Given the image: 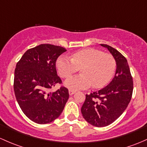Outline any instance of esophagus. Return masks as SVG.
I'll use <instances>...</instances> for the list:
<instances>
[{
	"instance_id": "obj_1",
	"label": "esophagus",
	"mask_w": 147,
	"mask_h": 147,
	"mask_svg": "<svg viewBox=\"0 0 147 147\" xmlns=\"http://www.w3.org/2000/svg\"><path fill=\"white\" fill-rule=\"evenodd\" d=\"M75 91L70 90V89H69V95H70V96L73 95V94H75Z\"/></svg>"
}]
</instances>
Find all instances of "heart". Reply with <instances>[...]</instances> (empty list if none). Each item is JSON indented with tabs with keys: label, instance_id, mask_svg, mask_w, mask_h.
<instances>
[{
	"label": "heart",
	"instance_id": "heart-1",
	"mask_svg": "<svg viewBox=\"0 0 147 147\" xmlns=\"http://www.w3.org/2000/svg\"><path fill=\"white\" fill-rule=\"evenodd\" d=\"M56 67L63 78H67L80 68L81 74L69 78L64 85L72 91L84 89L91 85L99 89L108 84L113 75L115 61L109 53L95 49H82L72 57L61 56L57 60Z\"/></svg>",
	"mask_w": 147,
	"mask_h": 147
}]
</instances>
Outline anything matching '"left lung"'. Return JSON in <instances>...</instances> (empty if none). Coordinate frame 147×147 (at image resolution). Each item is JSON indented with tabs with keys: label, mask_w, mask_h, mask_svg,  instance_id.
Returning <instances> with one entry per match:
<instances>
[{
	"label": "left lung",
	"mask_w": 147,
	"mask_h": 147,
	"mask_svg": "<svg viewBox=\"0 0 147 147\" xmlns=\"http://www.w3.org/2000/svg\"><path fill=\"white\" fill-rule=\"evenodd\" d=\"M101 46L113 56L116 71L109 85L86 94L82 114L86 122L96 127L109 125L117 120L127 107L133 91V81L126 58L114 48L106 44Z\"/></svg>",
	"instance_id": "left-lung-1"
}]
</instances>
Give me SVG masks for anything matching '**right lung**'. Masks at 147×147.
Instances as JSON below:
<instances>
[{"instance_id": "right-lung-1", "label": "right lung", "mask_w": 147, "mask_h": 147, "mask_svg": "<svg viewBox=\"0 0 147 147\" xmlns=\"http://www.w3.org/2000/svg\"><path fill=\"white\" fill-rule=\"evenodd\" d=\"M65 51L61 46L41 44L27 50L16 65L14 91L17 101L26 116L38 124L58 118L69 98L68 89L64 86L49 93L62 83L55 62Z\"/></svg>"}]
</instances>
